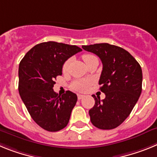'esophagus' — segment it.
<instances>
[{"label": "esophagus", "instance_id": "1", "mask_svg": "<svg viewBox=\"0 0 157 157\" xmlns=\"http://www.w3.org/2000/svg\"><path fill=\"white\" fill-rule=\"evenodd\" d=\"M84 97H85V96L82 95V94H78V100L82 99V98H84Z\"/></svg>", "mask_w": 157, "mask_h": 157}]
</instances>
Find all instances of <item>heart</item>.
<instances>
[{"instance_id": "heart-1", "label": "heart", "mask_w": 157, "mask_h": 157, "mask_svg": "<svg viewBox=\"0 0 157 157\" xmlns=\"http://www.w3.org/2000/svg\"><path fill=\"white\" fill-rule=\"evenodd\" d=\"M96 56L92 55V54H85L82 56V59L84 60V62L86 63V64L90 61L91 59L95 58ZM70 63V60H67L63 65V71L65 72L67 70V67H68V65ZM92 84V81L90 79H86V78H82V79H77L75 80V81L72 82L71 87L72 90H75L77 91H82V92H84V91H86L90 86Z\"/></svg>"}]
</instances>
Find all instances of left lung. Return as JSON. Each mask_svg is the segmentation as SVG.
<instances>
[{
  "instance_id": "1",
  "label": "left lung",
  "mask_w": 157,
  "mask_h": 157,
  "mask_svg": "<svg viewBox=\"0 0 157 157\" xmlns=\"http://www.w3.org/2000/svg\"><path fill=\"white\" fill-rule=\"evenodd\" d=\"M99 56L103 70L99 85L105 98L95 95V105L89 114L93 125L101 130L114 129L130 114L141 93L142 71L138 61L123 48L108 43L82 45Z\"/></svg>"
}]
</instances>
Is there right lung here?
Returning <instances> with one entry per match:
<instances>
[{
    "label": "right lung",
    "mask_w": 157,
    "mask_h": 157,
    "mask_svg": "<svg viewBox=\"0 0 157 157\" xmlns=\"http://www.w3.org/2000/svg\"><path fill=\"white\" fill-rule=\"evenodd\" d=\"M82 48L56 41L37 44L29 50L19 66V93L34 121L44 130L55 132L64 128L77 102L67 90L54 92L55 79L62 75L67 59Z\"/></svg>",
    "instance_id": "add662e5"
}]
</instances>
